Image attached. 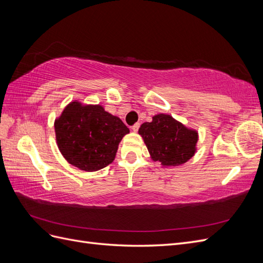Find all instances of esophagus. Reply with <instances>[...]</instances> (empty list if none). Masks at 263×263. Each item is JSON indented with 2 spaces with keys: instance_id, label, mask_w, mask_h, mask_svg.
I'll return each mask as SVG.
<instances>
[{
  "instance_id": "obj_1",
  "label": "esophagus",
  "mask_w": 263,
  "mask_h": 263,
  "mask_svg": "<svg viewBox=\"0 0 263 263\" xmlns=\"http://www.w3.org/2000/svg\"><path fill=\"white\" fill-rule=\"evenodd\" d=\"M139 127H140V124H139V123H137V124H135V125L132 127V129H133V132L137 133V132H138V129H139Z\"/></svg>"
}]
</instances>
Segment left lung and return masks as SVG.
I'll return each instance as SVG.
<instances>
[{
	"instance_id": "8db88e82",
	"label": "left lung",
	"mask_w": 263,
	"mask_h": 263,
	"mask_svg": "<svg viewBox=\"0 0 263 263\" xmlns=\"http://www.w3.org/2000/svg\"><path fill=\"white\" fill-rule=\"evenodd\" d=\"M138 133L144 138L153 160L160 161L163 165L183 164L195 154L197 133L170 115L154 116L153 122L142 124Z\"/></svg>"
}]
</instances>
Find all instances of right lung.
<instances>
[{
  "label": "right lung",
  "instance_id": "obj_1",
  "mask_svg": "<svg viewBox=\"0 0 263 263\" xmlns=\"http://www.w3.org/2000/svg\"><path fill=\"white\" fill-rule=\"evenodd\" d=\"M55 139L66 160L83 171H98L112 163L127 126L101 105L72 102L54 122Z\"/></svg>",
  "mask_w": 263,
  "mask_h": 263
}]
</instances>
